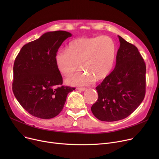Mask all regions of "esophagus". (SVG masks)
I'll list each match as a JSON object with an SVG mask.
<instances>
[{
  "label": "esophagus",
  "instance_id": "1",
  "mask_svg": "<svg viewBox=\"0 0 159 159\" xmlns=\"http://www.w3.org/2000/svg\"><path fill=\"white\" fill-rule=\"evenodd\" d=\"M77 89L80 90V91H84L86 89V88H77Z\"/></svg>",
  "mask_w": 159,
  "mask_h": 159
}]
</instances>
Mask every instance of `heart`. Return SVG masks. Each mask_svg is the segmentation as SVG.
<instances>
[{
  "label": "heart",
  "mask_w": 159,
  "mask_h": 159,
  "mask_svg": "<svg viewBox=\"0 0 159 159\" xmlns=\"http://www.w3.org/2000/svg\"><path fill=\"white\" fill-rule=\"evenodd\" d=\"M117 54V46L108 36L81 37L69 44L67 50L61 49L55 55L57 68L63 75L69 77L79 65L80 71L66 80L70 85H85L101 81L112 71Z\"/></svg>",
  "instance_id": "heart-1"
}]
</instances>
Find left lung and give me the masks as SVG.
Instances as JSON below:
<instances>
[{
    "instance_id": "1",
    "label": "left lung",
    "mask_w": 159,
    "mask_h": 159,
    "mask_svg": "<svg viewBox=\"0 0 159 159\" xmlns=\"http://www.w3.org/2000/svg\"><path fill=\"white\" fill-rule=\"evenodd\" d=\"M120 47L114 70L96 87L98 100L91 106L98 120L126 118L143 102L146 93V64L137 48L118 35Z\"/></svg>"
}]
</instances>
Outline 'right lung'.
<instances>
[{"label": "right lung", "instance_id": "add662e5", "mask_svg": "<svg viewBox=\"0 0 159 159\" xmlns=\"http://www.w3.org/2000/svg\"><path fill=\"white\" fill-rule=\"evenodd\" d=\"M71 34L65 31L47 32L25 44L13 66V91L24 109L36 117L49 119L62 110L66 97L75 88L62 85L55 55Z\"/></svg>", "mask_w": 159, "mask_h": 159}]
</instances>
